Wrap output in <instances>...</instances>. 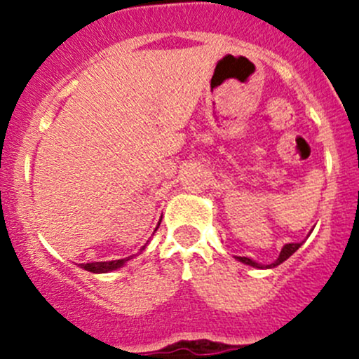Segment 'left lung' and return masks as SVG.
I'll return each instance as SVG.
<instances>
[{"label":"left lung","mask_w":359,"mask_h":359,"mask_svg":"<svg viewBox=\"0 0 359 359\" xmlns=\"http://www.w3.org/2000/svg\"><path fill=\"white\" fill-rule=\"evenodd\" d=\"M302 243H304V241H302ZM302 243H287V245H285V247L281 248L280 257H278V259L274 260L273 264H259V262H255V260L250 259V257H236V260H240V262L247 264V266L257 267V269H264V267H266V269H271V267H276V266H280L281 262H285V260H287L288 257L293 255V253H295L297 250L302 247Z\"/></svg>","instance_id":"obj_1"}]
</instances>
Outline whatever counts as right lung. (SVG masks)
I'll return each mask as SVG.
<instances>
[{"label":"right lung","instance_id":"right-lung-1","mask_svg":"<svg viewBox=\"0 0 359 359\" xmlns=\"http://www.w3.org/2000/svg\"><path fill=\"white\" fill-rule=\"evenodd\" d=\"M159 222H161V220H159ZM159 222H158V227H159ZM158 227H156V229H158ZM146 245H144V247L140 248V250L146 248ZM126 260H130V257H126V259H118V260H106V262L79 264V267H81V269H85V271H90V273H95V274L111 273V271H116V269H119V267L125 266Z\"/></svg>","mask_w":359,"mask_h":359}]
</instances>
